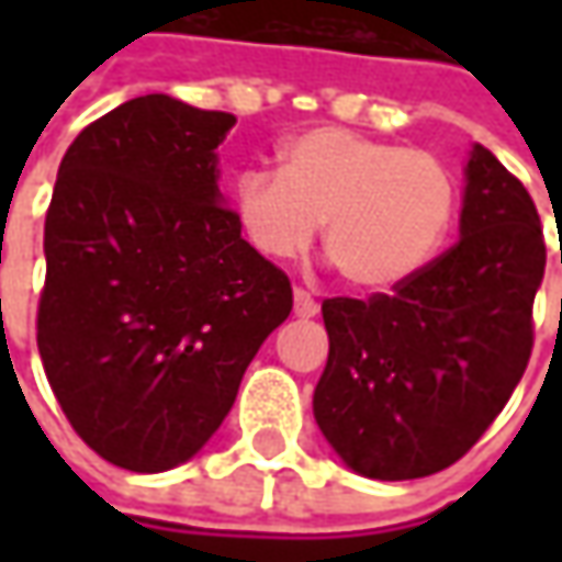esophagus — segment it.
Wrapping results in <instances>:
<instances>
[{
  "label": "esophagus",
  "instance_id": "esophagus-1",
  "mask_svg": "<svg viewBox=\"0 0 562 562\" xmlns=\"http://www.w3.org/2000/svg\"><path fill=\"white\" fill-rule=\"evenodd\" d=\"M293 313L300 315V318H313V315L318 313V303H315L313 293L296 288V291H293Z\"/></svg>",
  "mask_w": 562,
  "mask_h": 562
}]
</instances>
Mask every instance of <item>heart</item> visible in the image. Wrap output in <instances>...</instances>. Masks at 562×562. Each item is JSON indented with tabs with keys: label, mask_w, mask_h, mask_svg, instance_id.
I'll list each match as a JSON object with an SVG mask.
<instances>
[{
	"label": "heart",
	"mask_w": 562,
	"mask_h": 562,
	"mask_svg": "<svg viewBox=\"0 0 562 562\" xmlns=\"http://www.w3.org/2000/svg\"><path fill=\"white\" fill-rule=\"evenodd\" d=\"M234 215L269 259H296L325 222V249L362 291L416 278L457 215V178L428 149L313 127L281 149V171L249 168L234 181Z\"/></svg>",
	"instance_id": "obj_1"
}]
</instances>
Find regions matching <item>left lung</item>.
Here are the masks:
<instances>
[{
  "label": "left lung",
  "mask_w": 562,
  "mask_h": 562,
  "mask_svg": "<svg viewBox=\"0 0 562 562\" xmlns=\"http://www.w3.org/2000/svg\"><path fill=\"white\" fill-rule=\"evenodd\" d=\"M544 259L529 190L475 146L460 240L394 293L322 303L331 347L313 409L337 457L403 482L469 453L529 366Z\"/></svg>",
  "instance_id": "1"
}]
</instances>
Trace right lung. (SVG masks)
I'll return each mask as SVG.
<instances>
[{"label": "right lung", "instance_id": "add662e5", "mask_svg": "<svg viewBox=\"0 0 562 562\" xmlns=\"http://www.w3.org/2000/svg\"><path fill=\"white\" fill-rule=\"evenodd\" d=\"M234 124L149 93L87 124L58 165L36 347L71 428L131 472L187 463L293 310L218 190Z\"/></svg>", "mask_w": 562, "mask_h": 562}]
</instances>
